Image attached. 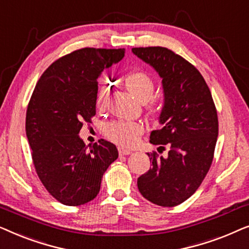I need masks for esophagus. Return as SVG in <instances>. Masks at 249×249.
Returning a JSON list of instances; mask_svg holds the SVG:
<instances>
[{
	"instance_id": "obj_1",
	"label": "esophagus",
	"mask_w": 249,
	"mask_h": 249,
	"mask_svg": "<svg viewBox=\"0 0 249 249\" xmlns=\"http://www.w3.org/2000/svg\"><path fill=\"white\" fill-rule=\"evenodd\" d=\"M131 151H129V149H125L124 147H119V154L120 155H130L131 154Z\"/></svg>"
}]
</instances>
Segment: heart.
Listing matches in <instances>:
<instances>
[{"label": "heart", "mask_w": 249, "mask_h": 249, "mask_svg": "<svg viewBox=\"0 0 249 249\" xmlns=\"http://www.w3.org/2000/svg\"><path fill=\"white\" fill-rule=\"evenodd\" d=\"M125 85L128 89L135 95L141 102H148L153 97L155 90V83L151 76L147 73L137 71V72L129 73L125 77ZM108 97V89L107 87H102L97 94V105L100 107H105ZM151 110L156 112L154 103L151 105ZM144 132V125L137 121L115 120L107 124L105 135L115 144L121 146H134Z\"/></svg>", "instance_id": "1"}]
</instances>
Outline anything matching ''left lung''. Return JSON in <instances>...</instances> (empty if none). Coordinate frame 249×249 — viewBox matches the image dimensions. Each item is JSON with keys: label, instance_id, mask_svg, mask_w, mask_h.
<instances>
[{"label": "left lung", "instance_id": "obj_1", "mask_svg": "<svg viewBox=\"0 0 249 249\" xmlns=\"http://www.w3.org/2000/svg\"><path fill=\"white\" fill-rule=\"evenodd\" d=\"M132 53L162 78L163 127L151 132L149 142L170 146L164 158L147 153L152 168L137 186L149 202L172 207L188 199L209 172L219 134L216 108L203 76L183 57L161 46L135 47Z\"/></svg>", "mask_w": 249, "mask_h": 249}]
</instances>
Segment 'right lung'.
Segmentation results:
<instances>
[{"mask_svg": "<svg viewBox=\"0 0 249 249\" xmlns=\"http://www.w3.org/2000/svg\"><path fill=\"white\" fill-rule=\"evenodd\" d=\"M124 56V49L74 51L44 71L30 97L26 135L34 165L47 192L64 205L94 199L104 172L118 159L115 145L104 139L87 151L79 131L96 114L102 71Z\"/></svg>", "mask_w": 249, "mask_h": 249, "instance_id": "obj_1", "label": "right lung"}]
</instances>
